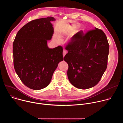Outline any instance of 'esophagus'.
<instances>
[{"instance_id": "esophagus-1", "label": "esophagus", "mask_w": 123, "mask_h": 123, "mask_svg": "<svg viewBox=\"0 0 123 123\" xmlns=\"http://www.w3.org/2000/svg\"><path fill=\"white\" fill-rule=\"evenodd\" d=\"M66 54H67V51H66V50H65V49H64V50H63V56L64 57H65V55H66Z\"/></svg>"}]
</instances>
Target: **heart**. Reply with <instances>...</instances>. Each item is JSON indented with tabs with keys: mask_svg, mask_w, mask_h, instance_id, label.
Returning <instances> with one entry per match:
<instances>
[{
	"mask_svg": "<svg viewBox=\"0 0 123 123\" xmlns=\"http://www.w3.org/2000/svg\"><path fill=\"white\" fill-rule=\"evenodd\" d=\"M77 25L75 26H71L69 25H66L63 26H62L59 29V34L56 33H55L54 35V38L58 42H60L61 40V37H63L68 33L72 32L77 27ZM75 41V39H73L72 42H74Z\"/></svg>",
	"mask_w": 123,
	"mask_h": 123,
	"instance_id": "1",
	"label": "heart"
}]
</instances>
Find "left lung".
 <instances>
[{"mask_svg": "<svg viewBox=\"0 0 123 123\" xmlns=\"http://www.w3.org/2000/svg\"><path fill=\"white\" fill-rule=\"evenodd\" d=\"M74 38L66 48L68 77L77 88L88 89L98 84L106 70L109 44L104 31L96 28L85 34L80 31Z\"/></svg>", "mask_w": 123, "mask_h": 123, "instance_id": "obj_1", "label": "left lung"}]
</instances>
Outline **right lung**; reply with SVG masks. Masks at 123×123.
<instances>
[{"label": "right lung", "instance_id": "right-lung-1", "mask_svg": "<svg viewBox=\"0 0 123 123\" xmlns=\"http://www.w3.org/2000/svg\"><path fill=\"white\" fill-rule=\"evenodd\" d=\"M53 17L33 20L17 33L12 45L13 65L22 83L30 89L39 90L47 86L59 63L63 61V48H49L54 28Z\"/></svg>", "mask_w": 123, "mask_h": 123}]
</instances>
